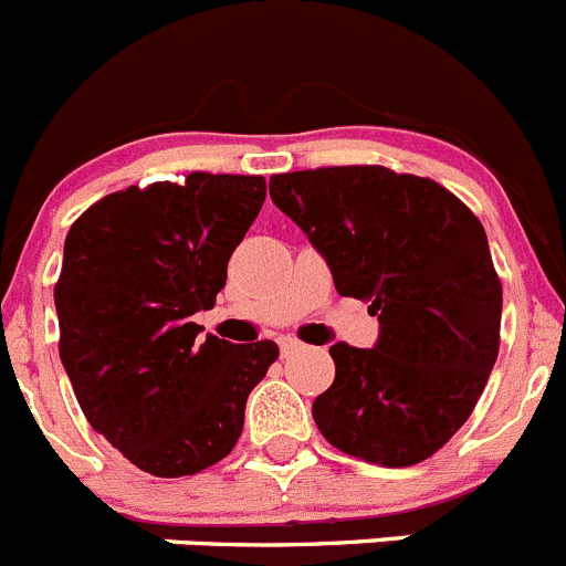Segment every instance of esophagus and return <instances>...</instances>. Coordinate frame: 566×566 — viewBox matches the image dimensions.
<instances>
[{
	"label": "esophagus",
	"mask_w": 566,
	"mask_h": 566,
	"mask_svg": "<svg viewBox=\"0 0 566 566\" xmlns=\"http://www.w3.org/2000/svg\"><path fill=\"white\" fill-rule=\"evenodd\" d=\"M277 345H280V354H283V357H289V354H294V352H300V348H303V343H300V339H294V337H280Z\"/></svg>",
	"instance_id": "1"
}]
</instances>
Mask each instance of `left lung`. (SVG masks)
Segmentation results:
<instances>
[{
    "label": "left lung",
    "mask_w": 566,
    "mask_h": 566,
    "mask_svg": "<svg viewBox=\"0 0 566 566\" xmlns=\"http://www.w3.org/2000/svg\"><path fill=\"white\" fill-rule=\"evenodd\" d=\"M274 207L326 258L343 297L371 303L374 348L337 343L312 405L348 457L408 468L468 422L499 357L502 283L482 223L431 178L388 167L272 175Z\"/></svg>",
    "instance_id": "8db88e82"
}]
</instances>
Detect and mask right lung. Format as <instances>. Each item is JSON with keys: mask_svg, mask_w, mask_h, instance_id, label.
Listing matches in <instances>:
<instances>
[{"mask_svg": "<svg viewBox=\"0 0 566 566\" xmlns=\"http://www.w3.org/2000/svg\"><path fill=\"white\" fill-rule=\"evenodd\" d=\"M263 201V175L192 172L107 195L64 240L59 357L87 422L153 476L221 462L277 359L272 339H203L192 323Z\"/></svg>", "mask_w": 566, "mask_h": 566, "instance_id": "right-lung-1", "label": "right lung"}]
</instances>
